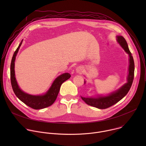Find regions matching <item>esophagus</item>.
Returning a JSON list of instances; mask_svg holds the SVG:
<instances>
[{"mask_svg": "<svg viewBox=\"0 0 146 146\" xmlns=\"http://www.w3.org/2000/svg\"><path fill=\"white\" fill-rule=\"evenodd\" d=\"M76 72L78 73H82L83 72V68L82 66H78L76 68Z\"/></svg>", "mask_w": 146, "mask_h": 146, "instance_id": "esophagus-1", "label": "esophagus"}]
</instances>
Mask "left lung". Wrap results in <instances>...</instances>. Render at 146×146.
<instances>
[{"label":"left lung","mask_w":146,"mask_h":146,"mask_svg":"<svg viewBox=\"0 0 146 146\" xmlns=\"http://www.w3.org/2000/svg\"><path fill=\"white\" fill-rule=\"evenodd\" d=\"M117 41L121 47L124 49L125 51L129 54V74L127 78L128 82L124 84L117 91L113 92L110 95L106 96H99L98 98H84L82 97L81 99L84 100L87 105L100 109H105L115 105V103L121 100L129 92L134 78L135 64L133 56L129 49L126 40L121 36H118Z\"/></svg>","instance_id":"obj_1"}]
</instances>
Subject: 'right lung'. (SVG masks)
Returning <instances> with one entry per match:
<instances>
[{"label":"right lung","mask_w":146,"mask_h":146,"mask_svg":"<svg viewBox=\"0 0 146 146\" xmlns=\"http://www.w3.org/2000/svg\"><path fill=\"white\" fill-rule=\"evenodd\" d=\"M21 44L22 41L14 52L11 62L10 80L13 90L17 97L29 107L35 110L47 108L52 105L55 101L62 84L66 80H68L71 77V75L69 73H66L58 76L52 83L48 92L43 95H31L24 92L21 90L17 84L14 72V62L15 56Z\"/></svg>","instance_id":"add662e5"}]
</instances>
